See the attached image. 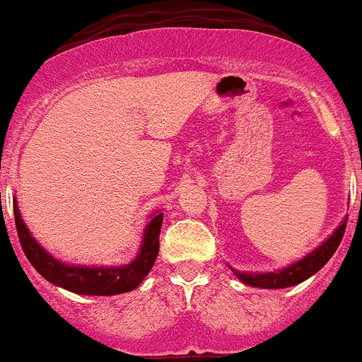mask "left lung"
<instances>
[{
  "label": "left lung",
  "instance_id": "left-lung-1",
  "mask_svg": "<svg viewBox=\"0 0 362 362\" xmlns=\"http://www.w3.org/2000/svg\"><path fill=\"white\" fill-rule=\"evenodd\" d=\"M346 219L335 228V233L322 245H319L313 252L304 256L302 260L287 265L284 269L274 271V273H242V271L233 269V273L247 286L264 287V289H282V287H291L304 282L310 276H313L315 273H319L324 265L328 264L333 252L337 251V247L341 245V240L346 230Z\"/></svg>",
  "mask_w": 362,
  "mask_h": 362
}]
</instances>
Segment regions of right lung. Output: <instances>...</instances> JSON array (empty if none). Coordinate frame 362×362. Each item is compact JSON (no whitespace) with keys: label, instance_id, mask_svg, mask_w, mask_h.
Instances as JSON below:
<instances>
[{"label":"right lung","instance_id":"obj_1","mask_svg":"<svg viewBox=\"0 0 362 362\" xmlns=\"http://www.w3.org/2000/svg\"><path fill=\"white\" fill-rule=\"evenodd\" d=\"M14 219H16V230L21 249L34 269L51 284L64 287L71 293H76V295L110 296L134 291L150 273L156 264L157 255H159V234L160 225H163L160 212L153 216L144 228L143 245H141L137 258H134V262H129L128 265H119V267H88V265L64 264V262L52 258L30 236L29 228L21 219L16 202H14Z\"/></svg>","mask_w":362,"mask_h":362}]
</instances>
